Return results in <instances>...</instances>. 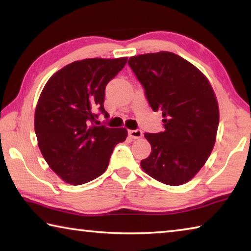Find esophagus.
<instances>
[{"instance_id": "1", "label": "esophagus", "mask_w": 251, "mask_h": 251, "mask_svg": "<svg viewBox=\"0 0 251 251\" xmlns=\"http://www.w3.org/2000/svg\"><path fill=\"white\" fill-rule=\"evenodd\" d=\"M128 135L131 138L139 139V138H142L143 131L141 129H131V130H128Z\"/></svg>"}]
</instances>
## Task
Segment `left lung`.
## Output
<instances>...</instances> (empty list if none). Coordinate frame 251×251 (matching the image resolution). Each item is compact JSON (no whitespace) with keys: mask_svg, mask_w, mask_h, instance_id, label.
<instances>
[{"mask_svg":"<svg viewBox=\"0 0 251 251\" xmlns=\"http://www.w3.org/2000/svg\"><path fill=\"white\" fill-rule=\"evenodd\" d=\"M148 104L163 113L164 131L145 133L151 152L141 161L151 177L178 186L189 181L209 157L219 124V109L208 79L197 67L171 52L128 59Z\"/></svg>","mask_w":251,"mask_h":251,"instance_id":"left-lung-1","label":"left lung"}]
</instances>
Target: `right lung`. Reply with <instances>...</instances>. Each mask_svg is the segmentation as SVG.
Listing matches in <instances>:
<instances>
[{
  "label": "right lung",
  "mask_w": 251,
  "mask_h": 251,
  "mask_svg": "<svg viewBox=\"0 0 251 251\" xmlns=\"http://www.w3.org/2000/svg\"><path fill=\"white\" fill-rule=\"evenodd\" d=\"M126 62V57L73 62L56 72L41 93L34 120L39 147L50 169L69 184L100 176L114 147L127 137L125 128L97 126L95 113L109 117L104 108L106 85Z\"/></svg>",
  "instance_id": "1"
}]
</instances>
